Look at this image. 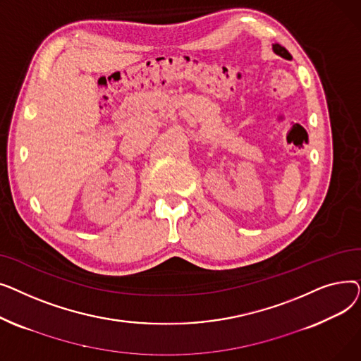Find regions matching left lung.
Instances as JSON below:
<instances>
[{
  "label": "left lung",
  "instance_id": "8db88e82",
  "mask_svg": "<svg viewBox=\"0 0 361 361\" xmlns=\"http://www.w3.org/2000/svg\"><path fill=\"white\" fill-rule=\"evenodd\" d=\"M272 49H274V52H275L276 55L282 56V59H286V60H291V59H293L291 54H290L286 48L281 47L279 44H274V45H272Z\"/></svg>",
  "mask_w": 361,
  "mask_h": 361
}]
</instances>
